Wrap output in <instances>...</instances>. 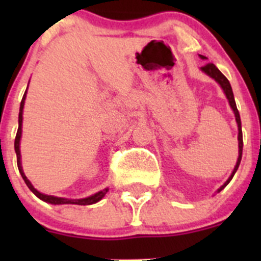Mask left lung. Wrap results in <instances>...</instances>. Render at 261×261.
<instances>
[{
  "label": "left lung",
  "instance_id": "1",
  "mask_svg": "<svg viewBox=\"0 0 261 261\" xmlns=\"http://www.w3.org/2000/svg\"><path fill=\"white\" fill-rule=\"evenodd\" d=\"M199 58L203 60H206L207 58L203 57V55H199ZM201 70L203 73H206L208 77H211L212 80H215L217 82L218 84H220V87L222 88L223 93L226 94V98L228 99V103H230V107L232 109L233 114H235V118H236V122H238V130H239V135H238V140H239V156H238V162H236V165L235 168H233L232 173H231V175L228 177V179L225 181V183L222 184V186L220 187V188L217 189V193H220L221 191H222L223 188H225L226 186H227L228 183H230V180L232 179V177L235 175L236 170H238L239 165H240V162H241V156H243V131H241V120H240V114H239L238 111V107H236V102H235V98H233V92H232V88H231V84L230 82H228L227 78L225 77V75L222 74V73L218 70V68L216 67L215 64H212V63H208V64H206L204 67L201 68Z\"/></svg>",
  "mask_w": 261,
  "mask_h": 261
}]
</instances>
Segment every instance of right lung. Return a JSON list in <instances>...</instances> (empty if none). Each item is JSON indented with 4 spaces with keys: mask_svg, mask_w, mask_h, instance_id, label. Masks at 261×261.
<instances>
[{
    "mask_svg": "<svg viewBox=\"0 0 261 261\" xmlns=\"http://www.w3.org/2000/svg\"><path fill=\"white\" fill-rule=\"evenodd\" d=\"M26 93H28V89H26L25 93H23L22 101H21V103H20V112H18V128H17L16 139H15V151H16V156H17L18 172H20L22 179L25 180L26 186L29 187V189H30V191L33 192L36 197H38V198H40L41 201L46 202V203H50V204H80V206H87V204H93V203H97V202L101 201V199L105 197V194L109 192V188H105L103 191L97 192V193L92 194V196L87 197V198L69 199V198H63V197L48 196V194L41 193V192H39L38 189L34 188V186L31 184V181L28 179V177H26L25 173H23V170H22V165H21V154H20V140H21V134H22V112H23V105H25V99H26Z\"/></svg>",
    "mask_w": 261,
    "mask_h": 261,
    "instance_id": "right-lung-1",
    "label": "right lung"
}]
</instances>
